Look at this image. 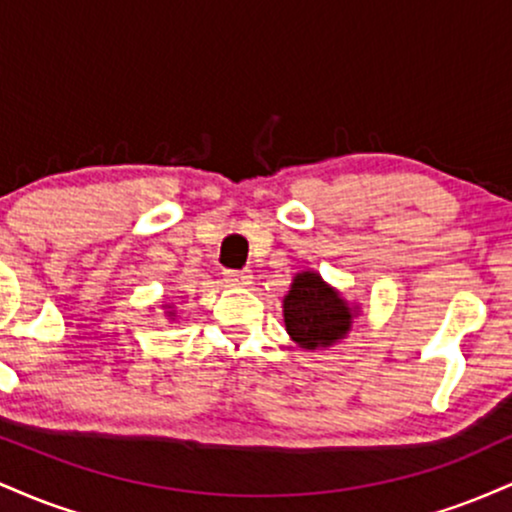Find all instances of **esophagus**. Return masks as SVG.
Returning <instances> with one entry per match:
<instances>
[{
  "instance_id": "1",
  "label": "esophagus",
  "mask_w": 512,
  "mask_h": 512,
  "mask_svg": "<svg viewBox=\"0 0 512 512\" xmlns=\"http://www.w3.org/2000/svg\"><path fill=\"white\" fill-rule=\"evenodd\" d=\"M223 276H226V284H231V286H248V284H252L250 269H226V272H223Z\"/></svg>"
}]
</instances>
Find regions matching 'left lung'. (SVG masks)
I'll return each instance as SVG.
<instances>
[{"mask_svg": "<svg viewBox=\"0 0 512 512\" xmlns=\"http://www.w3.org/2000/svg\"><path fill=\"white\" fill-rule=\"evenodd\" d=\"M358 315L342 293L332 289L320 274L301 272L293 276L291 291L284 298L286 332L301 349L315 351L344 339Z\"/></svg>", "mask_w": 512, "mask_h": 512, "instance_id": "obj_1", "label": "left lung"}]
</instances>
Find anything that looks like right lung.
<instances>
[{
    "instance_id": "1",
    "label": "right lung",
    "mask_w": 512,
    "mask_h": 512,
    "mask_svg": "<svg viewBox=\"0 0 512 512\" xmlns=\"http://www.w3.org/2000/svg\"><path fill=\"white\" fill-rule=\"evenodd\" d=\"M170 315H173V313H170Z\"/></svg>"
}]
</instances>
